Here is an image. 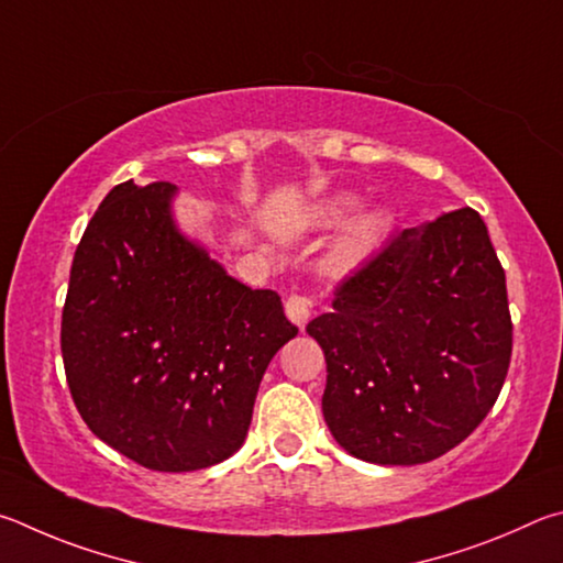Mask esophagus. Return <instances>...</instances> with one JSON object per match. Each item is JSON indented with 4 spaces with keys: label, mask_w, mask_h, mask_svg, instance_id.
Instances as JSON below:
<instances>
[{
    "label": "esophagus",
    "mask_w": 563,
    "mask_h": 563,
    "mask_svg": "<svg viewBox=\"0 0 563 563\" xmlns=\"http://www.w3.org/2000/svg\"><path fill=\"white\" fill-rule=\"evenodd\" d=\"M284 309H287V317L297 323L299 329H303L313 313V303L307 294H291L287 303H284Z\"/></svg>",
    "instance_id": "esophagus-1"
}]
</instances>
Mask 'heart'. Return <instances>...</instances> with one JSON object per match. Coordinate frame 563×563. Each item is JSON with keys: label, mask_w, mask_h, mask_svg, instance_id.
I'll use <instances>...</instances> for the list:
<instances>
[{"label": "heart", "mask_w": 563, "mask_h": 563, "mask_svg": "<svg viewBox=\"0 0 563 563\" xmlns=\"http://www.w3.org/2000/svg\"><path fill=\"white\" fill-rule=\"evenodd\" d=\"M358 200L353 195H329L317 202L311 210V224L329 230V227L341 224L346 217L356 210ZM386 240V217L378 210H363L343 227L339 240L333 242L329 252V269L331 272H353L366 264L373 254L380 250Z\"/></svg>", "instance_id": "1"}]
</instances>
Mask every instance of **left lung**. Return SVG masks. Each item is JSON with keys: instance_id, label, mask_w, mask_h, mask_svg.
Returning a JSON list of instances; mask_svg holds the SVG:
<instances>
[{"instance_id": "obj_1", "label": "left lung", "mask_w": 563, "mask_h": 563, "mask_svg": "<svg viewBox=\"0 0 563 563\" xmlns=\"http://www.w3.org/2000/svg\"><path fill=\"white\" fill-rule=\"evenodd\" d=\"M309 321L327 356L331 435L376 465L457 448L499 398L511 358L505 269L477 210L402 230Z\"/></svg>"}]
</instances>
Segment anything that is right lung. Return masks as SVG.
Listing matches in <instances>:
<instances>
[{
    "instance_id": "obj_1",
    "label": "right lung",
    "mask_w": 563,
    "mask_h": 563,
    "mask_svg": "<svg viewBox=\"0 0 563 563\" xmlns=\"http://www.w3.org/2000/svg\"><path fill=\"white\" fill-rule=\"evenodd\" d=\"M175 185H115L76 246L62 313L68 390L96 438L157 472L242 448L266 366L299 329L170 217Z\"/></svg>"
}]
</instances>
